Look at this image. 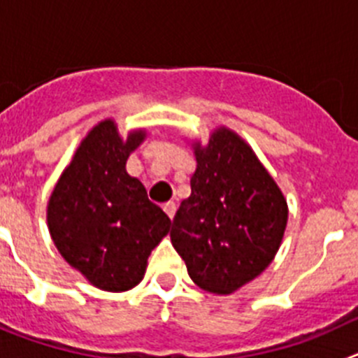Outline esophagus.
I'll return each instance as SVG.
<instances>
[{
  "label": "esophagus",
  "instance_id": "esophagus-1",
  "mask_svg": "<svg viewBox=\"0 0 358 358\" xmlns=\"http://www.w3.org/2000/svg\"><path fill=\"white\" fill-rule=\"evenodd\" d=\"M164 212H166L167 217H169V219L175 217V214H176V205H175V203H167V205H164Z\"/></svg>",
  "mask_w": 358,
  "mask_h": 358
}]
</instances>
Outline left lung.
I'll list each match as a JSON object with an SVG mask.
<instances>
[{
  "instance_id": "obj_1",
  "label": "left lung",
  "mask_w": 358,
  "mask_h": 358,
  "mask_svg": "<svg viewBox=\"0 0 358 358\" xmlns=\"http://www.w3.org/2000/svg\"><path fill=\"white\" fill-rule=\"evenodd\" d=\"M191 146V196L173 219L171 243L198 287L231 294L275 259L287 227V199L230 128L217 127L205 146L199 141Z\"/></svg>"
}]
</instances>
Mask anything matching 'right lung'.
Here are the masks:
<instances>
[{
	"label": "right lung",
	"instance_id": "obj_1",
	"mask_svg": "<svg viewBox=\"0 0 358 358\" xmlns=\"http://www.w3.org/2000/svg\"><path fill=\"white\" fill-rule=\"evenodd\" d=\"M146 139L137 128L121 137L114 119L85 135L48 201V230L71 267L108 292L134 289L144 278L148 257L171 227V219L148 199L127 160Z\"/></svg>",
	"mask_w": 358,
	"mask_h": 358
}]
</instances>
